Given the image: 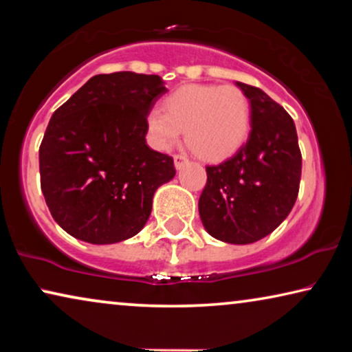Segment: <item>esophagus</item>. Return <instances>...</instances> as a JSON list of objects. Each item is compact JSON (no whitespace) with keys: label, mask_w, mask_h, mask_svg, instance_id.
I'll return each instance as SVG.
<instances>
[{"label":"esophagus","mask_w":352,"mask_h":352,"mask_svg":"<svg viewBox=\"0 0 352 352\" xmlns=\"http://www.w3.org/2000/svg\"><path fill=\"white\" fill-rule=\"evenodd\" d=\"M187 162H189V160H187L184 155H175V168H176V170H181L182 166L187 165Z\"/></svg>","instance_id":"obj_1"}]
</instances>
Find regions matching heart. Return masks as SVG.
I'll list each match as a JSON object with an SVG mask.
<instances>
[{
  "label": "heart",
  "instance_id": "b5f03b06",
  "mask_svg": "<svg viewBox=\"0 0 352 352\" xmlns=\"http://www.w3.org/2000/svg\"><path fill=\"white\" fill-rule=\"evenodd\" d=\"M147 138L158 151H171L186 129L189 147L206 160L234 153L247 139L250 100L237 86L186 85L148 110Z\"/></svg>",
  "mask_w": 352,
  "mask_h": 352
}]
</instances>
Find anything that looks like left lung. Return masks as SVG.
Instances as JSON below:
<instances>
[{
  "mask_svg": "<svg viewBox=\"0 0 352 352\" xmlns=\"http://www.w3.org/2000/svg\"><path fill=\"white\" fill-rule=\"evenodd\" d=\"M250 100L252 131L228 160L206 166L199 200L204 228L226 243L247 245L266 237L290 214L301 179L295 123L263 89L235 81Z\"/></svg>",
  "mask_w": 352,
  "mask_h": 352,
  "instance_id": "left-lung-1",
  "label": "left lung"
}]
</instances>
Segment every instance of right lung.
I'll return each mask as SVG.
<instances>
[{"instance_id":"obj_1","label":"right lung","mask_w":352,"mask_h":352,"mask_svg":"<svg viewBox=\"0 0 352 352\" xmlns=\"http://www.w3.org/2000/svg\"><path fill=\"white\" fill-rule=\"evenodd\" d=\"M158 75L89 78L52 113L40 146L41 190L72 237L110 245L141 232L173 158L146 142L148 110L166 93Z\"/></svg>"}]
</instances>
